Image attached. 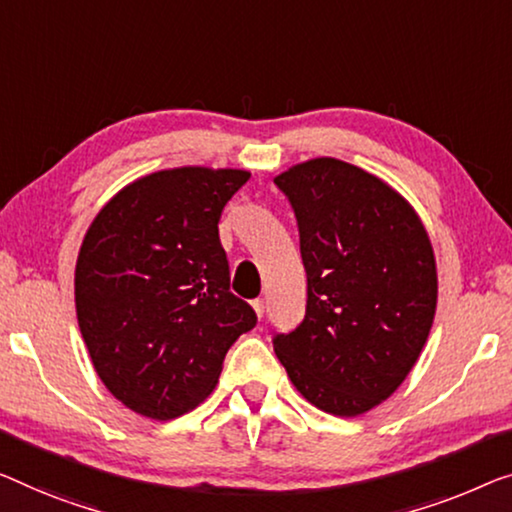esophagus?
<instances>
[{"mask_svg":"<svg viewBox=\"0 0 512 512\" xmlns=\"http://www.w3.org/2000/svg\"><path fill=\"white\" fill-rule=\"evenodd\" d=\"M253 308H255V312H257V317L262 319V317H264V299H255V301H253Z\"/></svg>","mask_w":512,"mask_h":512,"instance_id":"obj_1","label":"esophagus"}]
</instances>
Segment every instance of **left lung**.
Masks as SVG:
<instances>
[{
    "mask_svg": "<svg viewBox=\"0 0 512 512\" xmlns=\"http://www.w3.org/2000/svg\"><path fill=\"white\" fill-rule=\"evenodd\" d=\"M273 181L294 209L308 276L303 322L273 349L310 404L361 416L398 391L430 335V236L398 190L345 160H305Z\"/></svg>",
    "mask_w": 512,
    "mask_h": 512,
    "instance_id": "8db88e82",
    "label": "left lung"
}]
</instances>
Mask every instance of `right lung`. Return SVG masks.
<instances>
[{
	"mask_svg": "<svg viewBox=\"0 0 512 512\" xmlns=\"http://www.w3.org/2000/svg\"><path fill=\"white\" fill-rule=\"evenodd\" d=\"M246 170L174 167L121 188L89 225L75 310L105 388L135 414L170 421L216 388L227 349L257 324L230 292L218 236Z\"/></svg>",
	"mask_w": 512,
	"mask_h": 512,
	"instance_id": "1",
	"label": "right lung"
}]
</instances>
